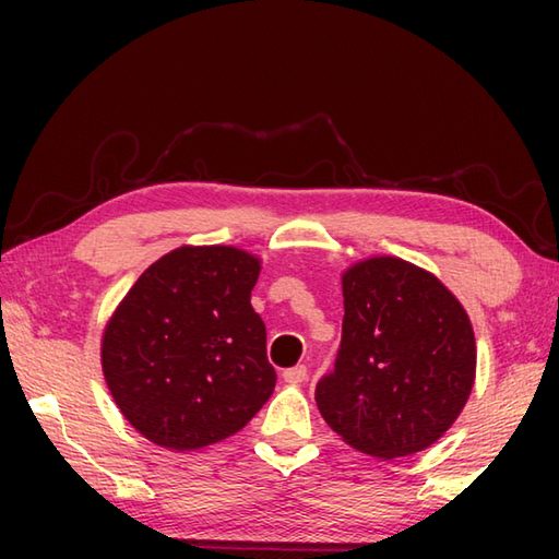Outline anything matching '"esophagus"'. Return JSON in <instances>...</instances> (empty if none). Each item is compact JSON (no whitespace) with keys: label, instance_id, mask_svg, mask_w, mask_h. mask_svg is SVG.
I'll use <instances>...</instances> for the list:
<instances>
[{"label":"esophagus","instance_id":"34e87169","mask_svg":"<svg viewBox=\"0 0 559 559\" xmlns=\"http://www.w3.org/2000/svg\"><path fill=\"white\" fill-rule=\"evenodd\" d=\"M283 379L290 384H300L307 379V367L305 365H295V367H288L286 372H283Z\"/></svg>","mask_w":559,"mask_h":559}]
</instances>
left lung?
Wrapping results in <instances>:
<instances>
[{
	"label": "left lung",
	"mask_w": 559,
	"mask_h": 559,
	"mask_svg": "<svg viewBox=\"0 0 559 559\" xmlns=\"http://www.w3.org/2000/svg\"><path fill=\"white\" fill-rule=\"evenodd\" d=\"M343 307L334 370L314 389L322 418L377 459L430 447L473 389L476 338L468 314L432 273L394 257L348 269Z\"/></svg>",
	"instance_id": "8db88e82"
}]
</instances>
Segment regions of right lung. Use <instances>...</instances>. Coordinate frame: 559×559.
Masks as SVG:
<instances>
[{"instance_id": "add662e5", "label": "right lung", "mask_w": 559, "mask_h": 559, "mask_svg": "<svg viewBox=\"0 0 559 559\" xmlns=\"http://www.w3.org/2000/svg\"><path fill=\"white\" fill-rule=\"evenodd\" d=\"M259 259L182 247L151 264L103 336V372L132 427L189 451L235 435L276 386L266 326L249 295Z\"/></svg>"}]
</instances>
